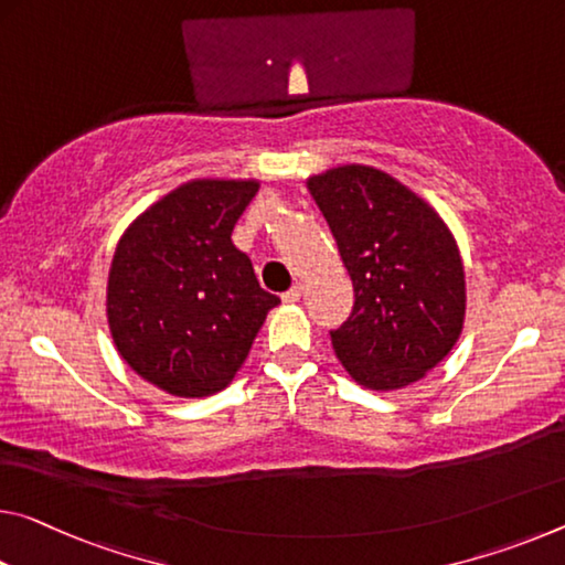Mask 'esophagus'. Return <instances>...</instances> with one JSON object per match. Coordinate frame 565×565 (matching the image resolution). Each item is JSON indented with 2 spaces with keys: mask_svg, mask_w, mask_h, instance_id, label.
Returning a JSON list of instances; mask_svg holds the SVG:
<instances>
[{
  "mask_svg": "<svg viewBox=\"0 0 565 565\" xmlns=\"http://www.w3.org/2000/svg\"><path fill=\"white\" fill-rule=\"evenodd\" d=\"M301 294H303V286L297 284V286H291V289L286 291L281 299H284V303H297L301 299Z\"/></svg>",
  "mask_w": 565,
  "mask_h": 565,
  "instance_id": "obj_1",
  "label": "esophagus"
}]
</instances>
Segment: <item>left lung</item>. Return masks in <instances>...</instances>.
Returning <instances> with one entry per match:
<instances>
[{"instance_id": "1", "label": "left lung", "mask_w": 565, "mask_h": 565, "mask_svg": "<svg viewBox=\"0 0 565 565\" xmlns=\"http://www.w3.org/2000/svg\"><path fill=\"white\" fill-rule=\"evenodd\" d=\"M354 286V309L331 331L344 370L366 390H402L435 370L465 321L458 241L433 205L384 170L349 163L311 175Z\"/></svg>"}]
</instances>
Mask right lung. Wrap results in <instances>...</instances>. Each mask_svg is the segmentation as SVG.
<instances>
[{
  "mask_svg": "<svg viewBox=\"0 0 565 565\" xmlns=\"http://www.w3.org/2000/svg\"><path fill=\"white\" fill-rule=\"evenodd\" d=\"M258 181L199 178L125 228L107 274V327L118 354L173 397L228 387L279 299L231 241Z\"/></svg>",
  "mask_w": 565,
  "mask_h": 565,
  "instance_id": "obj_1",
  "label": "right lung"
}]
</instances>
